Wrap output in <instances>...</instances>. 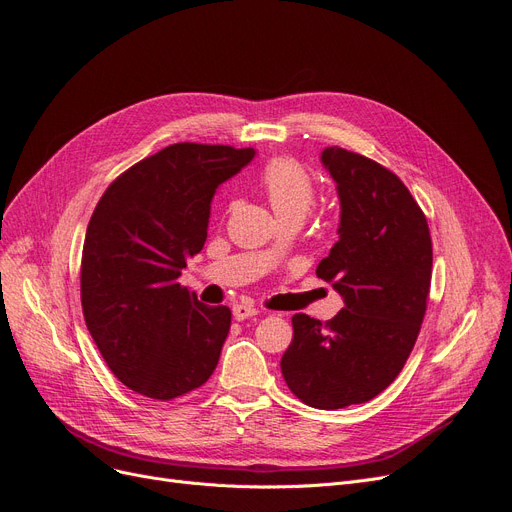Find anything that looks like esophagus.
Masks as SVG:
<instances>
[{"mask_svg": "<svg viewBox=\"0 0 512 512\" xmlns=\"http://www.w3.org/2000/svg\"><path fill=\"white\" fill-rule=\"evenodd\" d=\"M232 314H234V318H236L238 322H242V320H247V318L257 316V314H259V309H257V307H253V305L238 303V305H234V307H232Z\"/></svg>", "mask_w": 512, "mask_h": 512, "instance_id": "1", "label": "esophagus"}]
</instances>
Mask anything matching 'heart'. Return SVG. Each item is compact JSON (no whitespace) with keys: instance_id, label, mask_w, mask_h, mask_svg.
Listing matches in <instances>:
<instances>
[{"instance_id":"b5f03b06","label":"heart","mask_w":512,"mask_h":512,"mask_svg":"<svg viewBox=\"0 0 512 512\" xmlns=\"http://www.w3.org/2000/svg\"><path fill=\"white\" fill-rule=\"evenodd\" d=\"M259 188L280 221L303 219L314 205V180L293 159H272L259 175Z\"/></svg>"}]
</instances>
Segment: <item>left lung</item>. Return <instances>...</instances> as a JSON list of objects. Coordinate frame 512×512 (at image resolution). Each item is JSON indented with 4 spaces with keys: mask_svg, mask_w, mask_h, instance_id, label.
I'll list each match as a JSON object with an SVG mask.
<instances>
[{
    "mask_svg": "<svg viewBox=\"0 0 512 512\" xmlns=\"http://www.w3.org/2000/svg\"><path fill=\"white\" fill-rule=\"evenodd\" d=\"M320 161L337 184L341 221L316 274L345 307L326 324L295 314L280 368L301 402L337 410L370 402L404 368L425 318L433 247L425 213L395 173L339 146Z\"/></svg>",
    "mask_w": 512,
    "mask_h": 512,
    "instance_id": "1",
    "label": "left lung"
}]
</instances>
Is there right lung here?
Masks as SVG:
<instances>
[{
    "label": "right lung",
    "mask_w": 512,
    "mask_h": 512,
    "mask_svg": "<svg viewBox=\"0 0 512 512\" xmlns=\"http://www.w3.org/2000/svg\"><path fill=\"white\" fill-rule=\"evenodd\" d=\"M253 148L171 144L106 188L85 232L81 305L104 362L131 391L173 399L207 383L232 311L177 282L203 251L215 190Z\"/></svg>",
    "instance_id": "right-lung-1"
}]
</instances>
